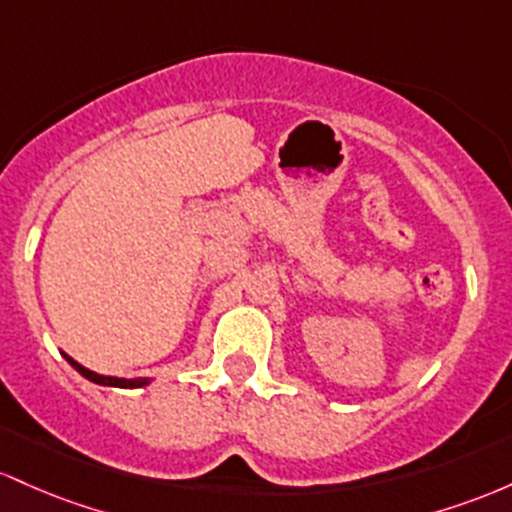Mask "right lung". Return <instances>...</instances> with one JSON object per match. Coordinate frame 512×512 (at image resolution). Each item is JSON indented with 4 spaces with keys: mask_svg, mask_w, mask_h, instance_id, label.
<instances>
[{
    "mask_svg": "<svg viewBox=\"0 0 512 512\" xmlns=\"http://www.w3.org/2000/svg\"><path fill=\"white\" fill-rule=\"evenodd\" d=\"M67 363H70L74 370L79 372V375H84L86 380L96 382V384H106V387H142V384H147V380H120V377H103V375H96V372L86 370V367H82L77 363V360H72L70 355H65Z\"/></svg>",
    "mask_w": 512,
    "mask_h": 512,
    "instance_id": "add662e5",
    "label": "right lung"
}]
</instances>
